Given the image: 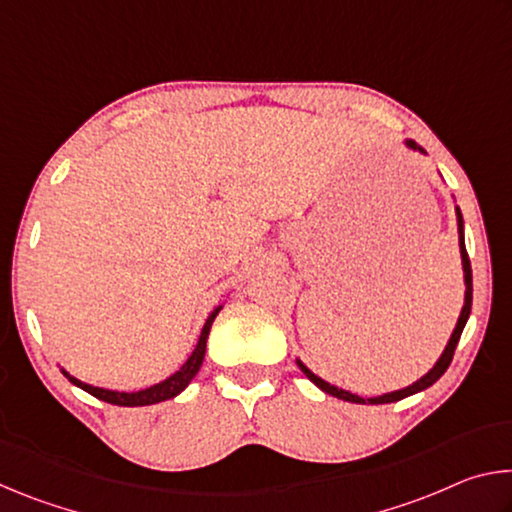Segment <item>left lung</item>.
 <instances>
[{
    "label": "left lung",
    "mask_w": 512,
    "mask_h": 512,
    "mask_svg": "<svg viewBox=\"0 0 512 512\" xmlns=\"http://www.w3.org/2000/svg\"><path fill=\"white\" fill-rule=\"evenodd\" d=\"M406 144H409L411 149L422 151L420 146H415V142H406ZM422 153H424V151H422ZM456 219H458V246H461L463 273H465V305H463L461 316H458V323H456V329H454L452 339H449L445 352L440 354V359L436 361V366H433L422 379L415 381V384L402 388V391H393V393H386V395H379V397H359V395H354V393H350V391H343V388H336V386H332V384H327L325 379L316 377L314 372H311V370L305 366V363L298 361L300 370L305 372V375L309 377V381H314V384L320 388V391H325L327 395L339 397V400H345V402H354V404H391V402H400V400H404V397H409V395H415V393L424 391V388H429L431 384H436V381L445 375V370L449 368V363H452V359H454L458 339H461L463 327H465L467 318H470V311H472V266H470V257H467V250H465L463 214H461V210H458V207H456Z\"/></svg>",
    "instance_id": "1"
}]
</instances>
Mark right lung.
I'll use <instances>...</instances> for the list:
<instances>
[{"mask_svg":"<svg viewBox=\"0 0 512 512\" xmlns=\"http://www.w3.org/2000/svg\"><path fill=\"white\" fill-rule=\"evenodd\" d=\"M221 307H216L210 318L205 320L203 325V332H201V339H198L196 348L192 352V357H189L183 368H180L178 372H173V375L169 379L160 381V384H155L151 388H144V391H137V393H119V391H106V388H97V386H90V384H83V381H79L76 377H69L67 372L63 370V375L69 377V381H72L74 386L83 388L85 393H90L97 397V400H103L108 404H117V406H149V404H158V402H164V400H171V397H176L178 393H183L189 381H192L196 377V372L201 370V363L205 359V345H207V336H210V327L214 323L216 314H219Z\"/></svg>","mask_w":512,"mask_h":512,"instance_id":"obj_1","label":"right lung"}]
</instances>
